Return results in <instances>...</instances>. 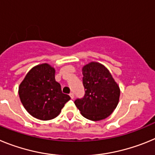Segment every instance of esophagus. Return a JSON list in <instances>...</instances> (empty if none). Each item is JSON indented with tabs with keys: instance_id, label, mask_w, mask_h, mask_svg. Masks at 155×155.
Wrapping results in <instances>:
<instances>
[{
	"instance_id": "1",
	"label": "esophagus",
	"mask_w": 155,
	"mask_h": 155,
	"mask_svg": "<svg viewBox=\"0 0 155 155\" xmlns=\"http://www.w3.org/2000/svg\"><path fill=\"white\" fill-rule=\"evenodd\" d=\"M70 97L71 98V99H73L74 98V93H70Z\"/></svg>"
}]
</instances>
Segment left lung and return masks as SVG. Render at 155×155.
<instances>
[{
  "instance_id": "obj_1",
  "label": "left lung",
  "mask_w": 155,
  "mask_h": 155,
  "mask_svg": "<svg viewBox=\"0 0 155 155\" xmlns=\"http://www.w3.org/2000/svg\"><path fill=\"white\" fill-rule=\"evenodd\" d=\"M84 95L74 104L86 119L99 121L112 114L119 103L120 90L109 70L97 62L82 68Z\"/></svg>"
}]
</instances>
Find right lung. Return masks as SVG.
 Listing matches in <instances>:
<instances>
[{
	"label": "right lung",
	"mask_w": 155,
	"mask_h": 155,
	"mask_svg": "<svg viewBox=\"0 0 155 155\" xmlns=\"http://www.w3.org/2000/svg\"><path fill=\"white\" fill-rule=\"evenodd\" d=\"M19 98L31 116L41 120L57 117L71 97L55 80V69L42 64L31 68L18 87Z\"/></svg>",
	"instance_id": "obj_1"
}]
</instances>
